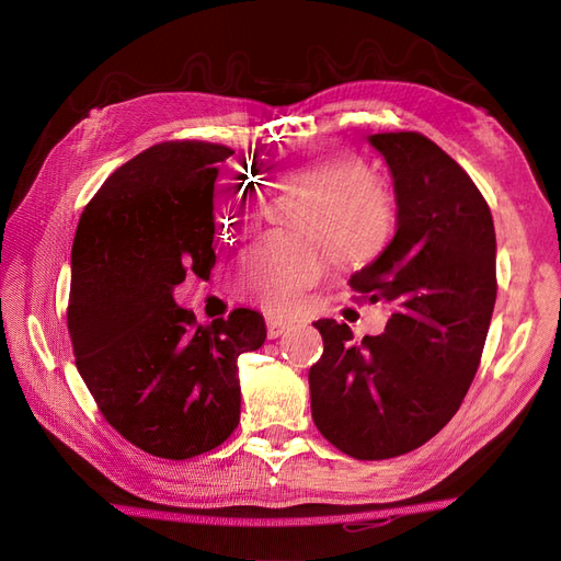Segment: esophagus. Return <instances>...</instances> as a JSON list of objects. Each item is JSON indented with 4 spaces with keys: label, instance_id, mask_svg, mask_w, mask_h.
I'll list each match as a JSON object with an SVG mask.
<instances>
[{
    "label": "esophagus",
    "instance_id": "esophagus-1",
    "mask_svg": "<svg viewBox=\"0 0 561 561\" xmlns=\"http://www.w3.org/2000/svg\"><path fill=\"white\" fill-rule=\"evenodd\" d=\"M290 328H293V322L280 320V318H276V316H268V318H266V334H268V339H276V336L285 334Z\"/></svg>",
    "mask_w": 561,
    "mask_h": 561
}]
</instances>
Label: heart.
Listing matches in <instances>:
<instances>
[{
	"instance_id": "b5f03b06",
	"label": "heart",
	"mask_w": 561,
	"mask_h": 561,
	"mask_svg": "<svg viewBox=\"0 0 561 561\" xmlns=\"http://www.w3.org/2000/svg\"><path fill=\"white\" fill-rule=\"evenodd\" d=\"M266 178L280 194L304 201L295 213L299 227L322 233L336 260H360L375 252L393 225L383 186L346 151L325 145L287 149ZM271 210V192L262 178L231 173L217 186L215 222L219 236L239 239L262 225ZM322 268L316 236H268L248 248L236 262L239 290L271 313L295 307L301 290Z\"/></svg>"
}]
</instances>
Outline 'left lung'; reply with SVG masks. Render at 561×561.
<instances>
[{"label":"left lung","mask_w":561,"mask_h":561,"mask_svg":"<svg viewBox=\"0 0 561 561\" xmlns=\"http://www.w3.org/2000/svg\"><path fill=\"white\" fill-rule=\"evenodd\" d=\"M398 203L393 241L348 285L393 307L383 334L355 342L318 320L309 369L322 437L360 461L412 451L458 412L480 367L496 304V233L484 196L447 151L414 130L369 135Z\"/></svg>","instance_id":"left-lung-1"}]
</instances>
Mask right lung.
<instances>
[{
    "label": "right lung",
    "instance_id": "add662e5",
    "mask_svg": "<svg viewBox=\"0 0 561 561\" xmlns=\"http://www.w3.org/2000/svg\"><path fill=\"white\" fill-rule=\"evenodd\" d=\"M225 145L145 149L83 208L67 304L77 369L100 414L138 449L184 461L219 447L241 419L239 360L266 328L257 311L198 325L173 287L215 266L213 190Z\"/></svg>",
    "mask_w": 561,
    "mask_h": 561
}]
</instances>
